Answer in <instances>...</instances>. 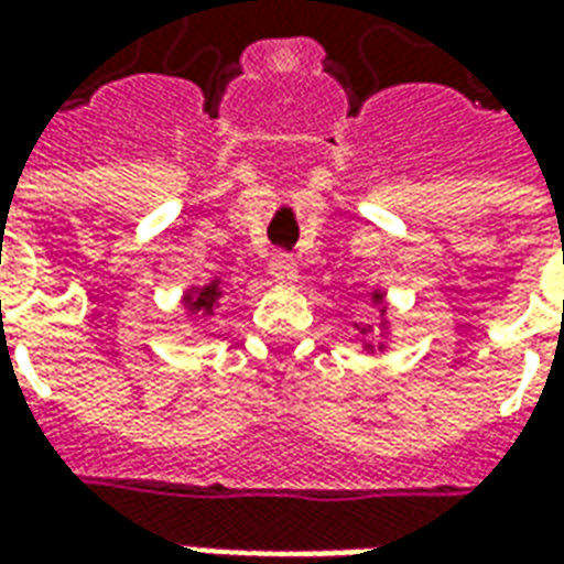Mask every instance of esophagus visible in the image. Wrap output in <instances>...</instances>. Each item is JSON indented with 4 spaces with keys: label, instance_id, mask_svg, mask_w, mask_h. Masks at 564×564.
Wrapping results in <instances>:
<instances>
[{
    "label": "esophagus",
    "instance_id": "esophagus-1",
    "mask_svg": "<svg viewBox=\"0 0 564 564\" xmlns=\"http://www.w3.org/2000/svg\"><path fill=\"white\" fill-rule=\"evenodd\" d=\"M269 274L274 283H293L295 281V262L290 257L278 253V257L271 259Z\"/></svg>",
    "mask_w": 564,
    "mask_h": 564
}]
</instances>
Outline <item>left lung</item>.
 I'll return each mask as SVG.
<instances>
[{
	"label": "left lung",
	"instance_id": "left-lung-1",
	"mask_svg": "<svg viewBox=\"0 0 564 564\" xmlns=\"http://www.w3.org/2000/svg\"><path fill=\"white\" fill-rule=\"evenodd\" d=\"M368 299H371V305L378 307V341H362V350H366L368 356H383L387 354V341H390V335H392V319H390V307H387V293H383V290H371V293H368ZM354 329L359 332V335H368V332H371V326L354 323Z\"/></svg>",
	"mask_w": 564,
	"mask_h": 564
}]
</instances>
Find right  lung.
<instances>
[{
	"mask_svg": "<svg viewBox=\"0 0 564 564\" xmlns=\"http://www.w3.org/2000/svg\"><path fill=\"white\" fill-rule=\"evenodd\" d=\"M181 302H184V311L189 317H214L223 302L220 274H214V278H210L208 283H202V286H186L184 295H181Z\"/></svg>",
	"mask_w": 564,
	"mask_h": 564,
	"instance_id": "right-lung-1",
	"label": "right lung"
}]
</instances>
